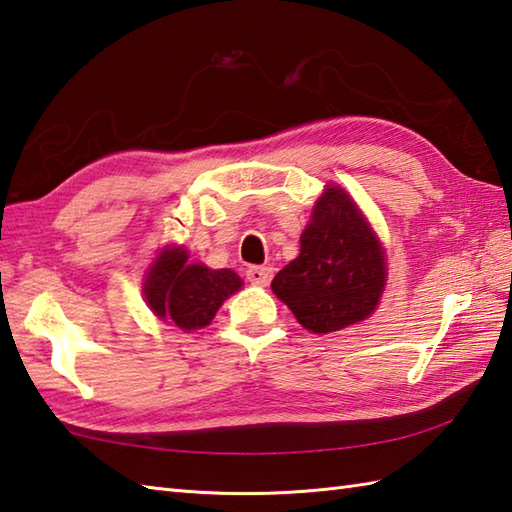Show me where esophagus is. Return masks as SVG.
<instances>
[{"instance_id":"34e87169","label":"esophagus","mask_w":512,"mask_h":512,"mask_svg":"<svg viewBox=\"0 0 512 512\" xmlns=\"http://www.w3.org/2000/svg\"><path fill=\"white\" fill-rule=\"evenodd\" d=\"M246 277H248L250 284L268 286L270 279H273V268H270V266H250L246 270Z\"/></svg>"}]
</instances>
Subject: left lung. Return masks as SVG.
I'll list each match as a JSON object with an SVG mask.
<instances>
[{
    "mask_svg": "<svg viewBox=\"0 0 512 512\" xmlns=\"http://www.w3.org/2000/svg\"><path fill=\"white\" fill-rule=\"evenodd\" d=\"M387 284L385 250L358 204L328 184L301 233L299 257L275 275V295L314 334L367 319Z\"/></svg>",
    "mask_w": 512,
    "mask_h": 512,
    "instance_id": "8db88e82",
    "label": "left lung"
}]
</instances>
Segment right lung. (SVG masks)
Wrapping results in <instances>:
<instances>
[{
	"label": "right lung",
	"mask_w": 512,
	"mask_h": 512,
	"mask_svg": "<svg viewBox=\"0 0 512 512\" xmlns=\"http://www.w3.org/2000/svg\"><path fill=\"white\" fill-rule=\"evenodd\" d=\"M242 286V277L231 268L189 264L182 246H165L147 270L143 295L158 319L191 332L209 325L222 303Z\"/></svg>",
	"instance_id": "obj_1"
}]
</instances>
